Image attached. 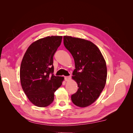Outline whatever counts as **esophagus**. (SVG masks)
I'll list each match as a JSON object with an SVG mask.
<instances>
[{
    "label": "esophagus",
    "mask_w": 133,
    "mask_h": 133,
    "mask_svg": "<svg viewBox=\"0 0 133 133\" xmlns=\"http://www.w3.org/2000/svg\"><path fill=\"white\" fill-rule=\"evenodd\" d=\"M71 78V76H64V80H65V81H68V80H70Z\"/></svg>",
    "instance_id": "34e87169"
}]
</instances>
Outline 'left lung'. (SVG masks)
<instances>
[{
  "label": "left lung",
  "instance_id": "obj_1",
  "mask_svg": "<svg viewBox=\"0 0 133 133\" xmlns=\"http://www.w3.org/2000/svg\"><path fill=\"white\" fill-rule=\"evenodd\" d=\"M64 45L74 59L73 78L78 89L71 96L75 105L86 107L98 99L105 85L107 69L99 48L83 39L64 36Z\"/></svg>",
  "mask_w": 133,
  "mask_h": 133
}]
</instances>
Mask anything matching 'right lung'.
Listing matches in <instances>:
<instances>
[{
	"mask_svg": "<svg viewBox=\"0 0 133 133\" xmlns=\"http://www.w3.org/2000/svg\"><path fill=\"white\" fill-rule=\"evenodd\" d=\"M62 36H51L32 43L24 55L20 69L23 89L34 105L45 107L53 102L54 92L64 77L55 76L53 56L60 45Z\"/></svg>",
	"mask_w": 133,
	"mask_h": 133,
	"instance_id": "add662e5",
	"label": "right lung"
}]
</instances>
